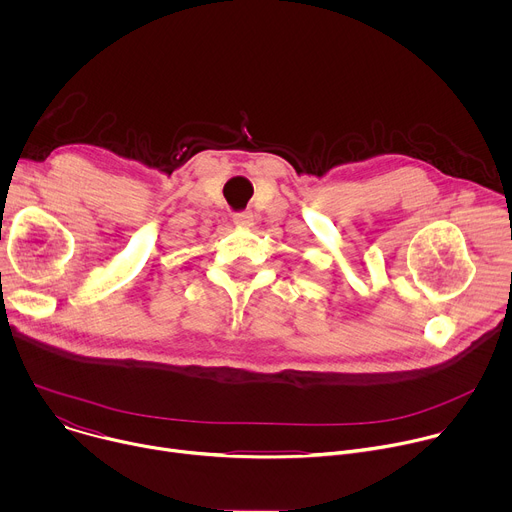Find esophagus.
<instances>
[{"instance_id":"1","label":"esophagus","mask_w":512,"mask_h":512,"mask_svg":"<svg viewBox=\"0 0 512 512\" xmlns=\"http://www.w3.org/2000/svg\"><path fill=\"white\" fill-rule=\"evenodd\" d=\"M233 223L237 227H251L253 225V212L243 210V212H235L233 214Z\"/></svg>"}]
</instances>
